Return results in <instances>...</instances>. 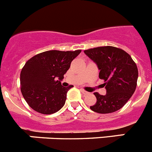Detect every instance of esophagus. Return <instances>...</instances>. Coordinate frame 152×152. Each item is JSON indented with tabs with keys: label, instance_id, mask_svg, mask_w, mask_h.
Here are the masks:
<instances>
[{
	"label": "esophagus",
	"instance_id": "obj_1",
	"mask_svg": "<svg viewBox=\"0 0 152 152\" xmlns=\"http://www.w3.org/2000/svg\"><path fill=\"white\" fill-rule=\"evenodd\" d=\"M80 91H81V93H82L83 94H89V93H88V91H84V89H80Z\"/></svg>",
	"mask_w": 152,
	"mask_h": 152
}]
</instances>
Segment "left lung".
<instances>
[{"label": "left lung", "instance_id": "8db88e82", "mask_svg": "<svg viewBox=\"0 0 152 152\" xmlns=\"http://www.w3.org/2000/svg\"><path fill=\"white\" fill-rule=\"evenodd\" d=\"M100 70L99 77L104 80L105 95L95 92L96 102L91 110L98 113H110L121 109L136 88L138 68L131 56L124 50L113 46H101L84 50Z\"/></svg>", "mask_w": 152, "mask_h": 152}]
</instances>
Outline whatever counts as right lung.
Returning <instances> with one entry per match:
<instances>
[{
  "label": "right lung",
  "instance_id": "obj_1",
  "mask_svg": "<svg viewBox=\"0 0 152 152\" xmlns=\"http://www.w3.org/2000/svg\"><path fill=\"white\" fill-rule=\"evenodd\" d=\"M80 52L46 51L26 61L20 72V90L31 108L46 115L62 108L72 85L63 87L61 80Z\"/></svg>",
  "mask_w": 152,
  "mask_h": 152
}]
</instances>
